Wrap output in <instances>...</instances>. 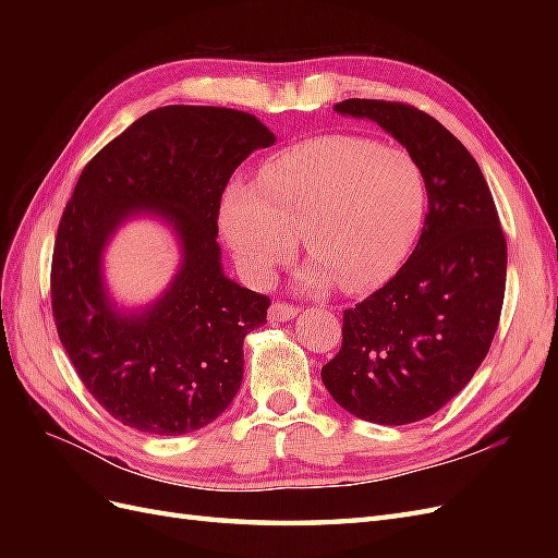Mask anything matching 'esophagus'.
<instances>
[{
    "label": "esophagus",
    "instance_id": "34e87169",
    "mask_svg": "<svg viewBox=\"0 0 558 558\" xmlns=\"http://www.w3.org/2000/svg\"><path fill=\"white\" fill-rule=\"evenodd\" d=\"M298 316V307L286 305V302H272L269 307V318L272 320H293Z\"/></svg>",
    "mask_w": 558,
    "mask_h": 558
}]
</instances>
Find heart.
Wrapping results in <instances>:
<instances>
[{
    "label": "heart",
    "instance_id": "b5f03b06",
    "mask_svg": "<svg viewBox=\"0 0 558 558\" xmlns=\"http://www.w3.org/2000/svg\"><path fill=\"white\" fill-rule=\"evenodd\" d=\"M424 216L426 179L408 150L332 134L283 148L256 183L230 181L218 226L253 283L272 281L300 234L314 258L302 275L310 291L337 281L344 293H365L408 258Z\"/></svg>",
    "mask_w": 558,
    "mask_h": 558
}]
</instances>
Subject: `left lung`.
Returning a JSON list of instances; mask_svg holds the SVG:
<instances>
[{"instance_id": "8db88e82", "label": "left lung", "mask_w": 558, "mask_h": 558, "mask_svg": "<svg viewBox=\"0 0 558 558\" xmlns=\"http://www.w3.org/2000/svg\"><path fill=\"white\" fill-rule=\"evenodd\" d=\"M377 123L426 179L428 214L398 275L344 312L342 349L320 369L349 414L402 426L435 414L477 373L498 328L508 244L477 160L433 116L402 102L344 99Z\"/></svg>"}]
</instances>
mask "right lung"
<instances>
[{
	"label": "right lung",
	"mask_w": 558,
	"mask_h": 558,
	"mask_svg": "<svg viewBox=\"0 0 558 558\" xmlns=\"http://www.w3.org/2000/svg\"><path fill=\"white\" fill-rule=\"evenodd\" d=\"M277 142L256 116L172 105L148 111L81 172L56 238L50 295L81 381L123 426L183 435L223 414L244 377V337L269 298L223 272L218 207L232 172ZM173 230L180 269L148 306L110 298L104 251L128 220Z\"/></svg>",
	"instance_id": "1"
}]
</instances>
